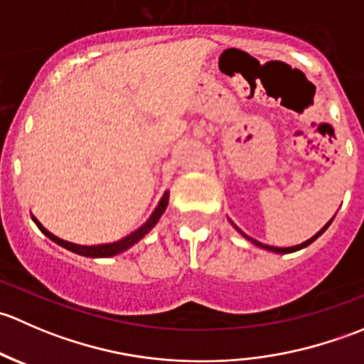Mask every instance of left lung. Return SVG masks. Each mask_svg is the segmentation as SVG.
<instances>
[{"label": "left lung", "mask_w": 364, "mask_h": 364, "mask_svg": "<svg viewBox=\"0 0 364 364\" xmlns=\"http://www.w3.org/2000/svg\"><path fill=\"white\" fill-rule=\"evenodd\" d=\"M333 218H335V216H333ZM333 218H331V220H329V222H328V223H326V225H324V227H322V229H321V230H318V232H317V234H315V236H314V237H310V240H308V241H304V243H301V245H296V247H289V248H278V247H269V245H264V243H259V241H255V240H253V237H250V236H247V234H245V232H243V230H241V229H237V227H236V225H234V223H232V225H234V229H236V230H237V232H240V234H241V236H245V237H247V240H248V241H252V243H253V245H257V247L264 248V250H269V252H274V253H292V252H297V250H301V248L308 247V245H310V243H314V241H315V240H317V237H318V236H321V234H322V232H324V230H326V229H328V227H329V225H331Z\"/></svg>", "instance_id": "1"}]
</instances>
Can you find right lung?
Returning <instances> with one entry per match:
<instances>
[{
  "label": "right lung",
  "instance_id": "1",
  "mask_svg": "<svg viewBox=\"0 0 364 364\" xmlns=\"http://www.w3.org/2000/svg\"><path fill=\"white\" fill-rule=\"evenodd\" d=\"M167 204H168V192H165L164 197H161V199H160L159 205H156V209H155V211H153V215L149 216L148 222H146L144 225H141L137 230H134V232H132V234L124 236L123 240L114 241V243L93 245V247H84V245H75V243H70V241L60 240V237H58V236L50 234L49 230H47L46 227H43L42 223H40L38 220L35 218V216H33V220H35L36 227H38V229L42 230V232L46 234L47 237H49V240H53L54 243H58V245H60V247L67 248V250H70V252L77 253V255L93 257V259H95V257H112V255H117V253H121V252L128 250V248H130V247H134V245L137 243V241H141L142 237H144L146 234H148L149 230H151L153 227L156 225V222H159L160 216L164 215V211H165V208H167Z\"/></svg>",
  "mask_w": 364,
  "mask_h": 364
}]
</instances>
